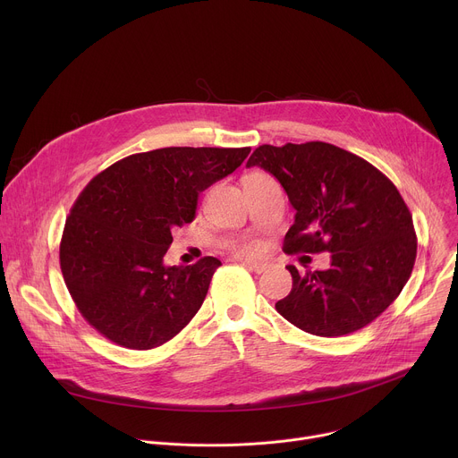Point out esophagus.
<instances>
[{
	"instance_id": "obj_1",
	"label": "esophagus",
	"mask_w": 458,
	"mask_h": 458,
	"mask_svg": "<svg viewBox=\"0 0 458 458\" xmlns=\"http://www.w3.org/2000/svg\"><path fill=\"white\" fill-rule=\"evenodd\" d=\"M242 267H246L248 270L255 272V274H263L268 270V265L267 263H255V260H250V259H244L242 260Z\"/></svg>"
}]
</instances>
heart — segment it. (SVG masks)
Masks as SVG:
<instances>
[{"instance_id":"b5f03b06","label":"heart","mask_w":458,"mask_h":458,"mask_svg":"<svg viewBox=\"0 0 458 458\" xmlns=\"http://www.w3.org/2000/svg\"><path fill=\"white\" fill-rule=\"evenodd\" d=\"M230 248L237 253V255H255L260 251V242L257 239L251 237H244V239H237L230 244Z\"/></svg>"}]
</instances>
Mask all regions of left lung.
<instances>
[{
	"label": "left lung",
	"mask_w": 458,
	"mask_h": 458,
	"mask_svg": "<svg viewBox=\"0 0 458 458\" xmlns=\"http://www.w3.org/2000/svg\"><path fill=\"white\" fill-rule=\"evenodd\" d=\"M246 166L270 172L288 193L295 223L286 253H332L328 270L299 274L276 310L318 337L353 334L375 320L408 283L417 235L397 186L366 159L335 145H263Z\"/></svg>",
	"instance_id": "obj_1"
}]
</instances>
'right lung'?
<instances>
[{
  "mask_svg": "<svg viewBox=\"0 0 458 458\" xmlns=\"http://www.w3.org/2000/svg\"><path fill=\"white\" fill-rule=\"evenodd\" d=\"M244 148L168 147L132 154L98 174L64 223L59 267L83 318L128 350H152L199 311L221 267L203 257L165 267L172 230L190 223L198 198L250 154Z\"/></svg>",
  "mask_w": 458,
  "mask_h": 458,
  "instance_id": "1",
  "label": "right lung"
}]
</instances>
